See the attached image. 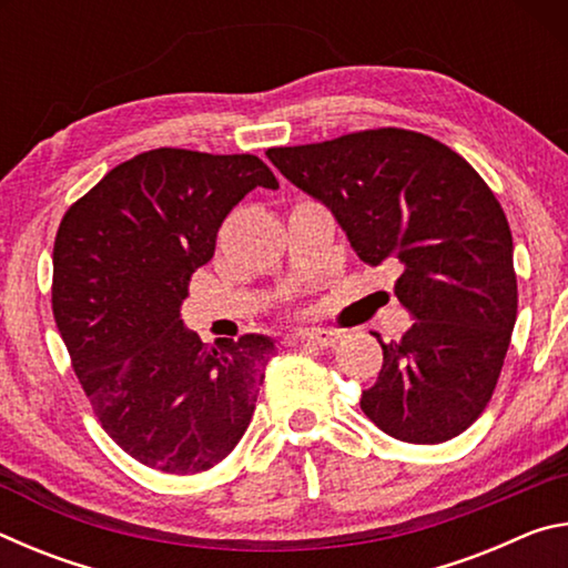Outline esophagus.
I'll return each mask as SVG.
<instances>
[{
    "label": "esophagus",
    "mask_w": 568,
    "mask_h": 568,
    "mask_svg": "<svg viewBox=\"0 0 568 568\" xmlns=\"http://www.w3.org/2000/svg\"><path fill=\"white\" fill-rule=\"evenodd\" d=\"M341 335L325 328H311V331H301L293 335L295 343H307V345H318V348H333L338 343Z\"/></svg>",
    "instance_id": "1"
}]
</instances>
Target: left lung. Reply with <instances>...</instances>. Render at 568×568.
Returning <instances> with one entry per match:
<instances>
[{
    "instance_id": "1",
    "label": "left lung",
    "mask_w": 568,
    "mask_h": 568,
    "mask_svg": "<svg viewBox=\"0 0 568 568\" xmlns=\"http://www.w3.org/2000/svg\"><path fill=\"white\" fill-rule=\"evenodd\" d=\"M265 155L331 207L363 263L400 265L396 297L416 323L378 338L365 416L406 444L464 434L494 396L518 305L511 227L491 187L444 142L398 128Z\"/></svg>"
}]
</instances>
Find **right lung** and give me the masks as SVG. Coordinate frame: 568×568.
Instances as JSON below:
<instances>
[{"label": "right lung", "mask_w": 568, "mask_h": 568, "mask_svg": "<svg viewBox=\"0 0 568 568\" xmlns=\"http://www.w3.org/2000/svg\"><path fill=\"white\" fill-rule=\"evenodd\" d=\"M255 187H277L261 158L158 148L110 170L57 230L52 313L72 368L108 436L155 470L213 468L253 418L275 343L210 348L180 305Z\"/></svg>", "instance_id": "obj_1"}]
</instances>
